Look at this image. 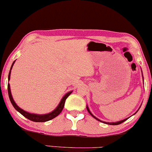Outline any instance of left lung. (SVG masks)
Wrapping results in <instances>:
<instances>
[{"instance_id": "1", "label": "left lung", "mask_w": 152, "mask_h": 152, "mask_svg": "<svg viewBox=\"0 0 152 152\" xmlns=\"http://www.w3.org/2000/svg\"><path fill=\"white\" fill-rule=\"evenodd\" d=\"M86 109H87V111H88V113H89V114L91 115L92 116H93V117L94 118H96V120H98V121H101V120H99V118H97L96 117H95V116H94L93 114H91V113L90 112V111H89V109H88V106H87L86 107ZM126 120H127V118H126V119H124V120H122V121H118V122H113V123H108V122H105V121H102V122H103V123H105V124H111V125H118V124H121V123H123V122H124L125 121H126Z\"/></svg>"}]
</instances>
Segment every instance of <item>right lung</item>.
Wrapping results in <instances>:
<instances>
[{"mask_svg":"<svg viewBox=\"0 0 152 152\" xmlns=\"http://www.w3.org/2000/svg\"><path fill=\"white\" fill-rule=\"evenodd\" d=\"M14 62H13V64H12L11 68H10V70H11L12 67H13V64H14ZM10 70L9 74H8V81H9V80H10ZM8 96H9L10 101V102H11L12 105H13V107H14L15 109H16L19 113H20V114H21L23 116H25V117L27 118L28 119L31 120V121H35V122H45V121H49V120L53 119V118H54L55 117H56V116H58V115L60 114L61 112L63 109H64V104H65L66 99H67V97L69 96V95H70V94H71V92H72V91L69 92V93L66 94V95L64 96V97H63V99H61V101L60 104H58V106H57V108L55 110H54V111H52V112L49 113V114H43V115H38V114H30V113L26 112V111H23V110L20 109V108H19L18 106L16 105V104H15V103L14 100H13V97H12L11 93H10V88L9 83H8Z\"/></svg>","mask_w":152,"mask_h":152,"instance_id":"1","label":"right lung"}]
</instances>
